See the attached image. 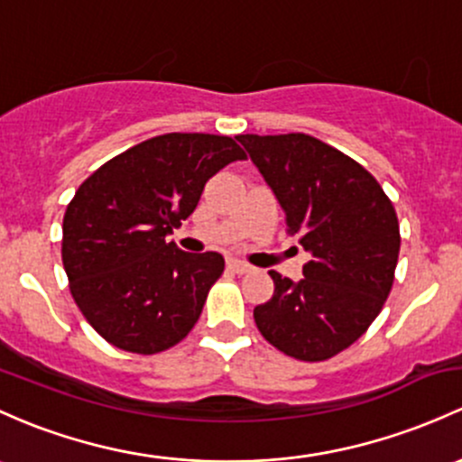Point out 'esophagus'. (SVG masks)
<instances>
[{
    "label": "esophagus",
    "mask_w": 462,
    "mask_h": 462,
    "mask_svg": "<svg viewBox=\"0 0 462 462\" xmlns=\"http://www.w3.org/2000/svg\"><path fill=\"white\" fill-rule=\"evenodd\" d=\"M227 268H230L232 272H236V274H247V272H252V265L244 263V261L239 259H230L227 261Z\"/></svg>",
    "instance_id": "obj_1"
}]
</instances>
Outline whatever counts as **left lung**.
<instances>
[{
  "label": "left lung",
  "instance_id": "left-lung-1",
  "mask_svg": "<svg viewBox=\"0 0 462 462\" xmlns=\"http://www.w3.org/2000/svg\"><path fill=\"white\" fill-rule=\"evenodd\" d=\"M312 259L303 279L272 270L274 294L256 305L265 341L296 361L337 356L367 332L394 283L398 217L381 183L341 150L303 133L239 134Z\"/></svg>",
  "mask_w": 462,
  "mask_h": 462
}]
</instances>
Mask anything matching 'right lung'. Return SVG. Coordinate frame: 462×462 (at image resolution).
I'll return each instance as SVG.
<instances>
[{
	"mask_svg": "<svg viewBox=\"0 0 462 462\" xmlns=\"http://www.w3.org/2000/svg\"><path fill=\"white\" fill-rule=\"evenodd\" d=\"M239 159L245 152L232 137L159 134L106 162L75 192L61 261L77 308L110 346L148 356L190 334L226 261L166 236L192 215L208 179Z\"/></svg>",
	"mask_w": 462,
	"mask_h": 462,
	"instance_id": "add662e5",
	"label": "right lung"
}]
</instances>
